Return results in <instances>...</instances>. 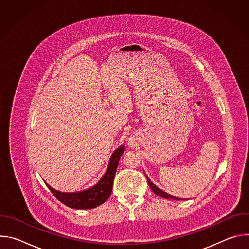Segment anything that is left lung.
<instances>
[{"label":"left lung","mask_w":249,"mask_h":249,"mask_svg":"<svg viewBox=\"0 0 249 249\" xmlns=\"http://www.w3.org/2000/svg\"><path fill=\"white\" fill-rule=\"evenodd\" d=\"M147 181H148V183H149V185H150V187L152 188V190H153V192L154 193H156L157 195H159L160 197H162V198H165V199H171V200H182L181 198H177V197H174V196H172V195H170V194H168V193H166V192H164V191H162V190H160V188H158L150 179H149V177L147 176Z\"/></svg>","instance_id":"1"}]
</instances>
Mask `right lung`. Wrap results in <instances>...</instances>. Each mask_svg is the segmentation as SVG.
<instances>
[{
    "label": "right lung",
    "instance_id": "add662e5",
    "mask_svg": "<svg viewBox=\"0 0 249 249\" xmlns=\"http://www.w3.org/2000/svg\"><path fill=\"white\" fill-rule=\"evenodd\" d=\"M125 151V147L120 146L115 152L112 154L107 169H106L104 175L101 179L92 187L79 192H60L52 188L50 185H47L49 190L53 193V195L64 205L74 208V209H92L101 204H103L106 200L109 198L112 191V185L114 176L116 173V169L118 166L119 160L122 154Z\"/></svg>",
    "mask_w": 249,
    "mask_h": 249
}]
</instances>
